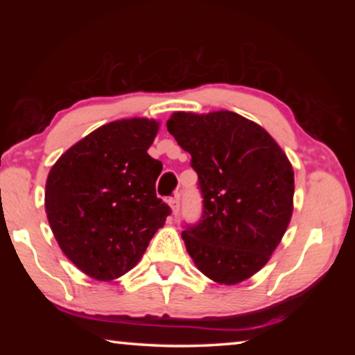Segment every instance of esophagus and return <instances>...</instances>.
I'll return each instance as SVG.
<instances>
[{"mask_svg":"<svg viewBox=\"0 0 355 355\" xmlns=\"http://www.w3.org/2000/svg\"><path fill=\"white\" fill-rule=\"evenodd\" d=\"M169 207L172 208V214L177 216L178 211H180V199H178V196L169 199Z\"/></svg>","mask_w":355,"mask_h":355,"instance_id":"1","label":"esophagus"}]
</instances>
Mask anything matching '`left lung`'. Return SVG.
I'll return each instance as SVG.
<instances>
[{"label":"left lung","instance_id":"obj_1","mask_svg":"<svg viewBox=\"0 0 355 355\" xmlns=\"http://www.w3.org/2000/svg\"><path fill=\"white\" fill-rule=\"evenodd\" d=\"M167 130L191 155L202 218L182 238L199 271L235 285L268 263L290 224L294 172L266 130L232 111L175 112Z\"/></svg>","mask_w":355,"mask_h":355}]
</instances>
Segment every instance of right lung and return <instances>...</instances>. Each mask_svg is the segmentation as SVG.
<instances>
[{
	"instance_id": "right-lung-1",
	"label": "right lung",
	"mask_w": 355,
	"mask_h": 355,
	"mask_svg": "<svg viewBox=\"0 0 355 355\" xmlns=\"http://www.w3.org/2000/svg\"><path fill=\"white\" fill-rule=\"evenodd\" d=\"M158 122L122 119L71 146L48 173L46 218L84 274L114 280L133 269L171 214L156 197L161 161L147 153Z\"/></svg>"
}]
</instances>
